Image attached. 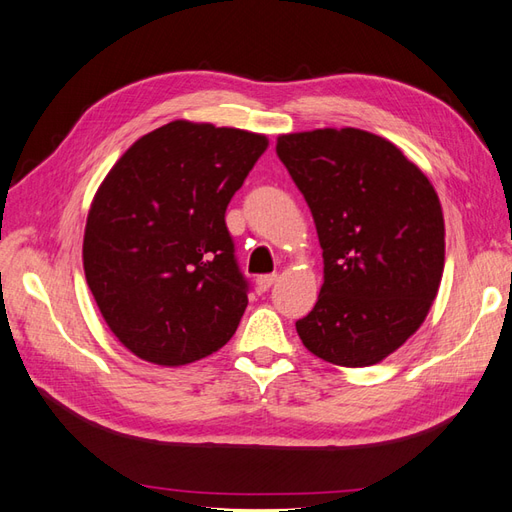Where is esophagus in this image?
<instances>
[{
    "label": "esophagus",
    "mask_w": 512,
    "mask_h": 512,
    "mask_svg": "<svg viewBox=\"0 0 512 512\" xmlns=\"http://www.w3.org/2000/svg\"><path fill=\"white\" fill-rule=\"evenodd\" d=\"M277 281V275H261V277H257V290L259 292H268L270 290V285Z\"/></svg>",
    "instance_id": "esophagus-1"
}]
</instances>
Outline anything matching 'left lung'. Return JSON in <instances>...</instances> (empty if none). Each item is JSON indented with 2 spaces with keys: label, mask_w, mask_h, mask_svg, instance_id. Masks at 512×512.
<instances>
[{
  "label": "left lung",
  "mask_w": 512,
  "mask_h": 512,
  "mask_svg": "<svg viewBox=\"0 0 512 512\" xmlns=\"http://www.w3.org/2000/svg\"><path fill=\"white\" fill-rule=\"evenodd\" d=\"M277 154L310 207L325 281L296 331L320 360L371 366L421 327L445 266V222L427 176L360 128L281 135Z\"/></svg>",
  "instance_id": "8db88e82"
}]
</instances>
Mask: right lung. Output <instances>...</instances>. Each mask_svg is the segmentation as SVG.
<instances>
[{"label":"right lung","mask_w":512,"mask_h":512,"mask_svg":"<svg viewBox=\"0 0 512 512\" xmlns=\"http://www.w3.org/2000/svg\"><path fill=\"white\" fill-rule=\"evenodd\" d=\"M264 135L176 120L137 139L91 202L82 264L102 318L137 358L183 366L231 340L248 281L224 222Z\"/></svg>","instance_id":"right-lung-1"}]
</instances>
